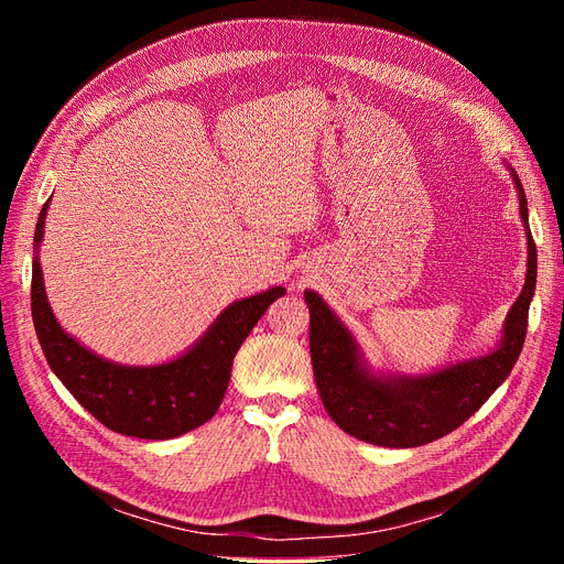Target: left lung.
<instances>
[{"mask_svg":"<svg viewBox=\"0 0 564 564\" xmlns=\"http://www.w3.org/2000/svg\"><path fill=\"white\" fill-rule=\"evenodd\" d=\"M510 174L520 195L529 259L522 294L506 317L503 340L494 352L429 377L377 379L362 365L350 332L327 303L315 292H305L315 383L324 409L340 431L379 447L429 445L468 421L508 379L524 346L529 303L536 289V245L527 220V197L513 169Z\"/></svg>","mask_w":564,"mask_h":564,"instance_id":"8db88e82","label":"left lung"}]
</instances>
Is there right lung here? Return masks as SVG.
Masks as SVG:
<instances>
[{"mask_svg":"<svg viewBox=\"0 0 564 564\" xmlns=\"http://www.w3.org/2000/svg\"><path fill=\"white\" fill-rule=\"evenodd\" d=\"M46 209L48 199L35 228L30 301L32 322L48 367L73 398L115 433L169 440L207 423L224 402L237 350L268 305L286 294L284 289L272 286L263 294L228 305L199 344L174 362L158 367L115 365L65 334L48 308L40 265Z\"/></svg>","mask_w":564,"mask_h":564,"instance_id":"obj_1","label":"right lung"}]
</instances>
